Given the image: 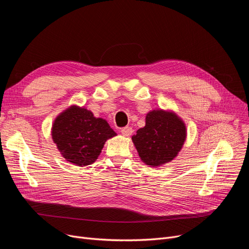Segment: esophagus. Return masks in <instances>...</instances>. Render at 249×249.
Segmentation results:
<instances>
[{
  "label": "esophagus",
  "mask_w": 249,
  "mask_h": 249,
  "mask_svg": "<svg viewBox=\"0 0 249 249\" xmlns=\"http://www.w3.org/2000/svg\"><path fill=\"white\" fill-rule=\"evenodd\" d=\"M132 132H133V130H132L131 127H124V128L121 129V133H122L124 136H126V137L131 135Z\"/></svg>",
  "instance_id": "obj_1"
}]
</instances>
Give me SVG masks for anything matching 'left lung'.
Returning <instances> with one entry per match:
<instances>
[{
  "instance_id": "1",
  "label": "left lung",
  "mask_w": 249,
  "mask_h": 249,
  "mask_svg": "<svg viewBox=\"0 0 249 249\" xmlns=\"http://www.w3.org/2000/svg\"><path fill=\"white\" fill-rule=\"evenodd\" d=\"M187 138L185 122L175 112L156 109L148 112L145 126L137 130L132 141L141 160L161 166L176 159Z\"/></svg>"
}]
</instances>
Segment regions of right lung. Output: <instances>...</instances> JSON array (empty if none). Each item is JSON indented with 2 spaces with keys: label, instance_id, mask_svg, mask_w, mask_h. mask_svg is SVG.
I'll use <instances>...</instances> for the list:
<instances>
[{
  "label": "right lung",
  "instance_id": "right-lung-1",
  "mask_svg": "<svg viewBox=\"0 0 249 249\" xmlns=\"http://www.w3.org/2000/svg\"><path fill=\"white\" fill-rule=\"evenodd\" d=\"M116 135L106 120L75 105L62 111L51 128L52 140L60 154L78 166L94 163L105 142Z\"/></svg>",
  "mask_w": 249,
  "mask_h": 249
}]
</instances>
